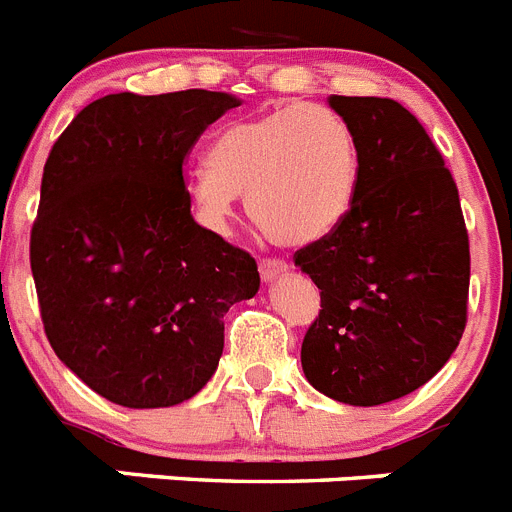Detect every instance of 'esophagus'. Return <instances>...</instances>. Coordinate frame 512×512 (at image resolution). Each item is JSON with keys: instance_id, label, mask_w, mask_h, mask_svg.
I'll return each instance as SVG.
<instances>
[{"instance_id": "1", "label": "esophagus", "mask_w": 512, "mask_h": 512, "mask_svg": "<svg viewBox=\"0 0 512 512\" xmlns=\"http://www.w3.org/2000/svg\"><path fill=\"white\" fill-rule=\"evenodd\" d=\"M287 269H289V264L284 259H261L259 261V271H261V279H264V282H274V279H277L279 274H284Z\"/></svg>"}]
</instances>
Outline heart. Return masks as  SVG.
<instances>
[{
  "instance_id": "obj_1",
  "label": "heart",
  "mask_w": 512,
  "mask_h": 512,
  "mask_svg": "<svg viewBox=\"0 0 512 512\" xmlns=\"http://www.w3.org/2000/svg\"><path fill=\"white\" fill-rule=\"evenodd\" d=\"M361 179L351 122L323 104L292 102L230 122L210 161L189 174V197L207 225L223 228L246 194L251 223L271 243L295 246L343 220Z\"/></svg>"
}]
</instances>
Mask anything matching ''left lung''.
<instances>
[{
	"instance_id": "8db88e82",
	"label": "left lung",
	"mask_w": 512,
	"mask_h": 512,
	"mask_svg": "<svg viewBox=\"0 0 512 512\" xmlns=\"http://www.w3.org/2000/svg\"><path fill=\"white\" fill-rule=\"evenodd\" d=\"M361 146L356 197L295 253L320 289L302 341L307 382L372 408L423 387L467 325L469 235L459 189L413 112L387 97H333Z\"/></svg>"
}]
</instances>
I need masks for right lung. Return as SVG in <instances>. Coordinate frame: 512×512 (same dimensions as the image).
<instances>
[{
    "instance_id": "1",
    "label": "right lung",
    "mask_w": 512,
    "mask_h": 512,
    "mask_svg": "<svg viewBox=\"0 0 512 512\" xmlns=\"http://www.w3.org/2000/svg\"><path fill=\"white\" fill-rule=\"evenodd\" d=\"M223 92L94 99L53 143L30 269L58 359L122 408H171L215 374L223 315L259 292L248 251L194 223L187 158Z\"/></svg>"
}]
</instances>
